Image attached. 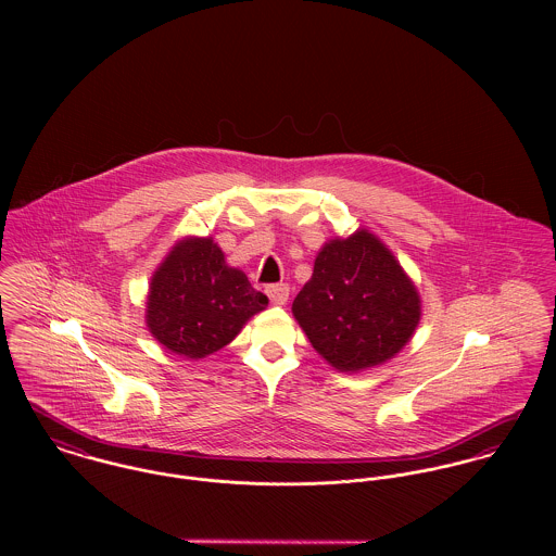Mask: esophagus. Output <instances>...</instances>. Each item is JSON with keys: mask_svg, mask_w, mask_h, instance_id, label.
Returning <instances> with one entry per match:
<instances>
[{"mask_svg": "<svg viewBox=\"0 0 556 556\" xmlns=\"http://www.w3.org/2000/svg\"><path fill=\"white\" fill-rule=\"evenodd\" d=\"M265 293H267V298L271 300V304H276V306H285L287 304V300H289V285H269L267 289H265Z\"/></svg>", "mask_w": 556, "mask_h": 556, "instance_id": "1", "label": "esophagus"}]
</instances>
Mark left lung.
Masks as SVG:
<instances>
[{
  "label": "left lung",
  "instance_id": "8db88e82",
  "mask_svg": "<svg viewBox=\"0 0 556 556\" xmlns=\"http://www.w3.org/2000/svg\"><path fill=\"white\" fill-rule=\"evenodd\" d=\"M293 317L327 364L359 372L402 351L421 318V300L392 250L357 229L320 248Z\"/></svg>",
  "mask_w": 556,
  "mask_h": 556
}]
</instances>
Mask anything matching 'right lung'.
I'll return each mask as SVG.
<instances>
[{
	"label": "right lung",
	"mask_w": 556,
	"mask_h": 556,
	"mask_svg": "<svg viewBox=\"0 0 556 556\" xmlns=\"http://www.w3.org/2000/svg\"><path fill=\"white\" fill-rule=\"evenodd\" d=\"M267 298L227 265L212 238L179 239L152 276L146 323L170 353L207 357L227 346Z\"/></svg>",
	"instance_id": "right-lung-1"
}]
</instances>
